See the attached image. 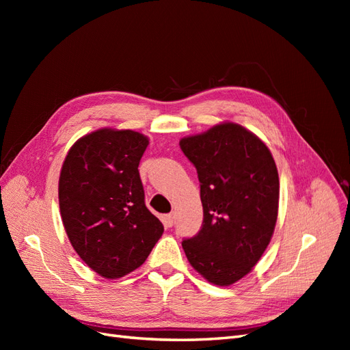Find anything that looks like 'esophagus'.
Here are the masks:
<instances>
[{
  "label": "esophagus",
  "instance_id": "34e87169",
  "mask_svg": "<svg viewBox=\"0 0 350 350\" xmlns=\"http://www.w3.org/2000/svg\"><path fill=\"white\" fill-rule=\"evenodd\" d=\"M175 224V216L174 215H165L163 216V225L166 228H172Z\"/></svg>",
  "mask_w": 350,
  "mask_h": 350
}]
</instances>
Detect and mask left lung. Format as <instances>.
Masks as SVG:
<instances>
[{
  "instance_id": "obj_1",
  "label": "left lung",
  "mask_w": 350,
  "mask_h": 350,
  "mask_svg": "<svg viewBox=\"0 0 350 350\" xmlns=\"http://www.w3.org/2000/svg\"><path fill=\"white\" fill-rule=\"evenodd\" d=\"M198 174L203 226L183 241L189 264L208 283L230 286L266 251L279 211L271 152L245 126L225 121L179 140Z\"/></svg>"
}]
</instances>
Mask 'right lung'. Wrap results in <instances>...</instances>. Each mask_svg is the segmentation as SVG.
<instances>
[{"label":"right lung","mask_w":350,"mask_h":350,"mask_svg":"<svg viewBox=\"0 0 350 350\" xmlns=\"http://www.w3.org/2000/svg\"><path fill=\"white\" fill-rule=\"evenodd\" d=\"M147 146L142 133L100 129L80 137L61 167L62 225L80 258L105 279L139 269L163 234L144 204L139 163Z\"/></svg>","instance_id":"right-lung-1"}]
</instances>
